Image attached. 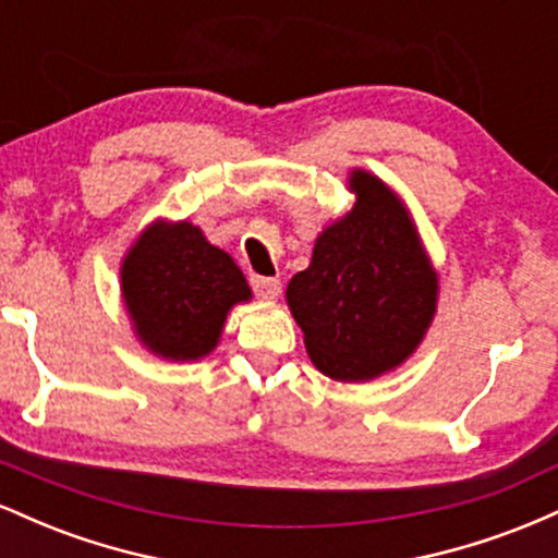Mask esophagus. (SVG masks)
I'll return each instance as SVG.
<instances>
[{
	"mask_svg": "<svg viewBox=\"0 0 558 558\" xmlns=\"http://www.w3.org/2000/svg\"><path fill=\"white\" fill-rule=\"evenodd\" d=\"M252 286L259 299L272 301L280 296V280L278 278H262V275H252Z\"/></svg>",
	"mask_w": 558,
	"mask_h": 558,
	"instance_id": "esophagus-1",
	"label": "esophagus"
}]
</instances>
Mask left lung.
I'll use <instances>...</instances> for the list:
<instances>
[{"instance_id":"1","label":"left lung","mask_w":558,"mask_h":558,"mask_svg":"<svg viewBox=\"0 0 558 558\" xmlns=\"http://www.w3.org/2000/svg\"><path fill=\"white\" fill-rule=\"evenodd\" d=\"M349 191L354 207L317 235L286 301L319 373L364 383L417 351L440 286L401 196L360 168L349 172Z\"/></svg>"}]
</instances>
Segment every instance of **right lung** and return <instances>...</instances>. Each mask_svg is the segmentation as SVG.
<instances>
[{
  "mask_svg": "<svg viewBox=\"0 0 558 558\" xmlns=\"http://www.w3.org/2000/svg\"><path fill=\"white\" fill-rule=\"evenodd\" d=\"M120 293L149 354L198 362L220 343L228 312L252 301L241 267L189 220L149 222L120 265Z\"/></svg>",
  "mask_w": 558,
  "mask_h": 558,
  "instance_id": "1",
  "label": "right lung"
}]
</instances>
